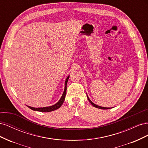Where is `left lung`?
I'll return each mask as SVG.
<instances>
[{"instance_id":"left-lung-1","label":"left lung","mask_w":148,"mask_h":148,"mask_svg":"<svg viewBox=\"0 0 148 148\" xmlns=\"http://www.w3.org/2000/svg\"><path fill=\"white\" fill-rule=\"evenodd\" d=\"M88 100H89V102L91 103V104L92 105V106H94V107H96V108H98V109H110V108H107V107H101V106H97V105H96L95 104H94V103L89 99V97H88Z\"/></svg>"}]
</instances>
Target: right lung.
Returning a JSON list of instances; mask_svg holds the SVG:
<instances>
[{
    "label": "right lung",
    "mask_w": 148,
    "mask_h": 148,
    "mask_svg": "<svg viewBox=\"0 0 148 148\" xmlns=\"http://www.w3.org/2000/svg\"><path fill=\"white\" fill-rule=\"evenodd\" d=\"M69 78V76L68 77L66 78V80H65V89L63 95H62L60 99L59 100V101L58 102L57 104H56L55 105H53L52 106H49V107H41V108H34V107H29L28 106L29 108H30L31 109H32L33 110H36V111H39V112H51L53 110H55L57 109L60 108L61 107V106L63 104L64 101H65V97L66 96V84H67V82H68Z\"/></svg>",
    "instance_id": "1"
}]
</instances>
